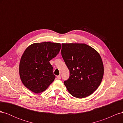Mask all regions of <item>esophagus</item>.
I'll list each match as a JSON object with an SVG mask.
<instances>
[{
    "instance_id": "esophagus-1",
    "label": "esophagus",
    "mask_w": 123,
    "mask_h": 123,
    "mask_svg": "<svg viewBox=\"0 0 123 123\" xmlns=\"http://www.w3.org/2000/svg\"><path fill=\"white\" fill-rule=\"evenodd\" d=\"M56 77H57V79L58 80H60L61 79V75H58V76H57Z\"/></svg>"
}]
</instances>
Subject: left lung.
<instances>
[{"mask_svg": "<svg viewBox=\"0 0 123 123\" xmlns=\"http://www.w3.org/2000/svg\"><path fill=\"white\" fill-rule=\"evenodd\" d=\"M62 55L70 71L64 84L71 95L86 98L99 87L104 75V65L98 52L85 43L62 44Z\"/></svg>", "mask_w": 123, "mask_h": 123, "instance_id": "1", "label": "left lung"}]
</instances>
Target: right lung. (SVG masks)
<instances>
[{"mask_svg": "<svg viewBox=\"0 0 123 123\" xmlns=\"http://www.w3.org/2000/svg\"><path fill=\"white\" fill-rule=\"evenodd\" d=\"M61 49L60 43L43 42L31 44L22 55L19 66L22 83L35 93L45 91L55 76L50 61Z\"/></svg>", "mask_w": 123, "mask_h": 123, "instance_id": "right-lung-1", "label": "right lung"}]
</instances>
